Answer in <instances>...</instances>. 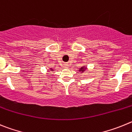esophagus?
Returning a JSON list of instances; mask_svg holds the SVG:
<instances>
[{"instance_id":"obj_1","label":"esophagus","mask_w":132,"mask_h":132,"mask_svg":"<svg viewBox=\"0 0 132 132\" xmlns=\"http://www.w3.org/2000/svg\"><path fill=\"white\" fill-rule=\"evenodd\" d=\"M64 67L66 68H68L69 67V64L68 63H64Z\"/></svg>"}]
</instances>
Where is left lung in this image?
<instances>
[{"instance_id":"8db88e82","label":"left lung","mask_w":132,"mask_h":132,"mask_svg":"<svg viewBox=\"0 0 132 132\" xmlns=\"http://www.w3.org/2000/svg\"><path fill=\"white\" fill-rule=\"evenodd\" d=\"M80 69H81V70H80L81 71H82V72H83V71H84V67L81 68H80ZM80 70H79V71H80Z\"/></svg>"}]
</instances>
